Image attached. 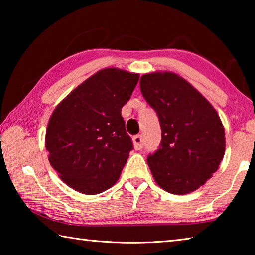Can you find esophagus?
Masks as SVG:
<instances>
[{
	"label": "esophagus",
	"mask_w": 255,
	"mask_h": 255,
	"mask_svg": "<svg viewBox=\"0 0 255 255\" xmlns=\"http://www.w3.org/2000/svg\"><path fill=\"white\" fill-rule=\"evenodd\" d=\"M132 143H133V147H135V149H137V150L141 149V148H143V146H144L143 137H141L140 135L135 136L132 138Z\"/></svg>",
	"instance_id": "obj_1"
}]
</instances>
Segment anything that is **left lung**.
Segmentation results:
<instances>
[{
    "label": "left lung",
    "instance_id": "obj_1",
    "mask_svg": "<svg viewBox=\"0 0 255 255\" xmlns=\"http://www.w3.org/2000/svg\"><path fill=\"white\" fill-rule=\"evenodd\" d=\"M140 91L156 111L159 148L147 157L153 178L173 195H187L209 180L225 154V129L211 103L173 72L140 77Z\"/></svg>",
    "mask_w": 255,
    "mask_h": 255
}]
</instances>
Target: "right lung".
Listing matches in <instances>:
<instances>
[{
	"label": "right lung",
	"mask_w": 255,
	"mask_h": 255,
	"mask_svg": "<svg viewBox=\"0 0 255 255\" xmlns=\"http://www.w3.org/2000/svg\"><path fill=\"white\" fill-rule=\"evenodd\" d=\"M139 74L108 67L60 101L51 114L45 145L60 180L84 195H98L117 182L132 149L122 108Z\"/></svg>",
	"instance_id": "add662e5"
}]
</instances>
